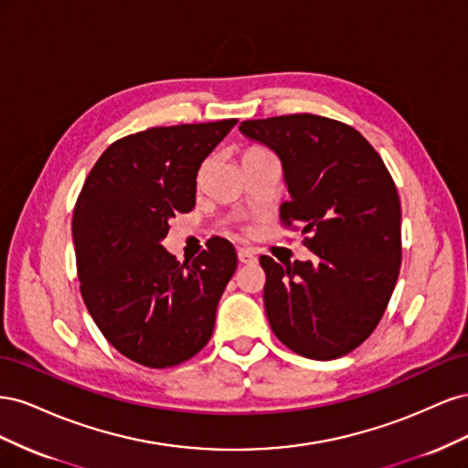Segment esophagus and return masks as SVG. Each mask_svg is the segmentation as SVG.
Masks as SVG:
<instances>
[{
    "mask_svg": "<svg viewBox=\"0 0 468 468\" xmlns=\"http://www.w3.org/2000/svg\"><path fill=\"white\" fill-rule=\"evenodd\" d=\"M238 260H239V263H244V265H250V263H256L258 261L256 253H253L250 248H239L238 250Z\"/></svg>",
    "mask_w": 468,
    "mask_h": 468,
    "instance_id": "1",
    "label": "esophagus"
}]
</instances>
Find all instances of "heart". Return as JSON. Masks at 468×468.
I'll use <instances>...</instances> for the list:
<instances>
[{
    "label": "heart",
    "mask_w": 468,
    "mask_h": 468,
    "mask_svg": "<svg viewBox=\"0 0 468 468\" xmlns=\"http://www.w3.org/2000/svg\"><path fill=\"white\" fill-rule=\"evenodd\" d=\"M250 152H261V150L260 148H250L246 154H250Z\"/></svg>",
    "instance_id": "b5f03b06"
}]
</instances>
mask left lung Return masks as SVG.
Segmentation results:
<instances>
[{"mask_svg":"<svg viewBox=\"0 0 468 468\" xmlns=\"http://www.w3.org/2000/svg\"><path fill=\"white\" fill-rule=\"evenodd\" d=\"M275 150L291 201L285 229L301 230L313 260L261 256L269 325L294 353L330 361L373 334L402 263L400 197L378 152L353 126L294 112L239 124Z\"/></svg>","mask_w":468,"mask_h":468,"instance_id":"obj_1","label":"left lung"}]
</instances>
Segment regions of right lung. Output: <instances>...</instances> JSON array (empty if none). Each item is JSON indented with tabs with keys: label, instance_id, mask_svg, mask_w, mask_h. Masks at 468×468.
<instances>
[{
	"label": "right lung",
	"instance_id": "right-lung-1",
	"mask_svg": "<svg viewBox=\"0 0 468 468\" xmlns=\"http://www.w3.org/2000/svg\"><path fill=\"white\" fill-rule=\"evenodd\" d=\"M238 119L154 126L112 143L74 207L80 292L107 342L150 369L189 361L215 330L238 258L210 238L191 263L160 242L169 218L195 207L197 172Z\"/></svg>",
	"mask_w": 468,
	"mask_h": 468
}]
</instances>
